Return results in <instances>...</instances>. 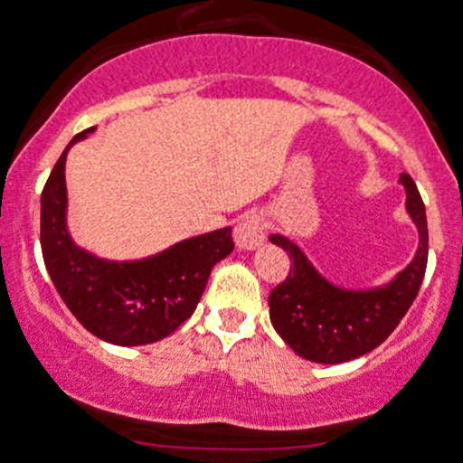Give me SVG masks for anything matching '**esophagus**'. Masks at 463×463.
Returning <instances> with one entry per match:
<instances>
[{
    "label": "esophagus",
    "instance_id": "obj_1",
    "mask_svg": "<svg viewBox=\"0 0 463 463\" xmlns=\"http://www.w3.org/2000/svg\"><path fill=\"white\" fill-rule=\"evenodd\" d=\"M233 241H236V245L241 247V250H256L259 245H263L265 230L259 213H245V216L236 222V227H233Z\"/></svg>",
    "mask_w": 463,
    "mask_h": 463
}]
</instances>
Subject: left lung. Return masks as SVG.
Returning <instances> with one entry per match:
<instances>
[{
    "label": "left lung",
    "mask_w": 463,
    "mask_h": 463,
    "mask_svg": "<svg viewBox=\"0 0 463 463\" xmlns=\"http://www.w3.org/2000/svg\"><path fill=\"white\" fill-rule=\"evenodd\" d=\"M406 207L419 230V250L412 263L390 285L368 292L335 288L305 259L288 238L269 236L289 256V274L269 294V318L280 338L303 359L314 364H345L379 347L402 323L417 298L428 265L426 207L408 174Z\"/></svg>",
    "instance_id": "8db88e82"
}]
</instances>
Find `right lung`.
<instances>
[{"mask_svg":"<svg viewBox=\"0 0 463 463\" xmlns=\"http://www.w3.org/2000/svg\"><path fill=\"white\" fill-rule=\"evenodd\" d=\"M55 162L42 192L40 242L57 294L73 317L102 341L146 345L169 336L194 314L213 265L232 254V230L189 238L136 263H109L73 245L66 232V154Z\"/></svg>","mask_w":463,"mask_h":463,"instance_id":"obj_1","label":"right lung"}]
</instances>
